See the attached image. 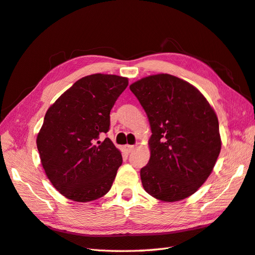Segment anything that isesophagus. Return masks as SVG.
<instances>
[{
    "instance_id": "34e87169",
    "label": "esophagus",
    "mask_w": 255,
    "mask_h": 255,
    "mask_svg": "<svg viewBox=\"0 0 255 255\" xmlns=\"http://www.w3.org/2000/svg\"><path fill=\"white\" fill-rule=\"evenodd\" d=\"M134 149H136V145H131V144H126V145H125V150H126L128 153L132 152Z\"/></svg>"
}]
</instances>
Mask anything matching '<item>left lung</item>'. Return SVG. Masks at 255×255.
Returning <instances> with one entry per match:
<instances>
[{"label": "left lung", "mask_w": 255, "mask_h": 255, "mask_svg": "<svg viewBox=\"0 0 255 255\" xmlns=\"http://www.w3.org/2000/svg\"><path fill=\"white\" fill-rule=\"evenodd\" d=\"M129 89L152 132L150 160L140 170L144 191L166 203L187 198L207 180L220 153L215 110L194 85L167 73L140 79Z\"/></svg>", "instance_id": "1"}]
</instances>
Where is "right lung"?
Wrapping results in <instances>:
<instances>
[{
	"instance_id": "add662e5",
	"label": "right lung",
	"mask_w": 255,
	"mask_h": 255,
	"mask_svg": "<svg viewBox=\"0 0 255 255\" xmlns=\"http://www.w3.org/2000/svg\"><path fill=\"white\" fill-rule=\"evenodd\" d=\"M128 79L91 74L78 80L48 108L37 134V148L47 177L57 191L74 202L104 196L123 163L110 138V113Z\"/></svg>"
}]
</instances>
